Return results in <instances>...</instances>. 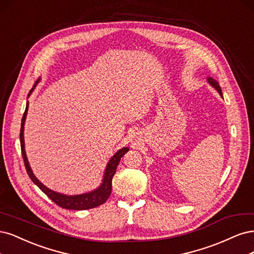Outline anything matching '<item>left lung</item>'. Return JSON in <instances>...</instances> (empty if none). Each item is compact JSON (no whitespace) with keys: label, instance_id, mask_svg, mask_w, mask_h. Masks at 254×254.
Listing matches in <instances>:
<instances>
[{"label":"left lung","instance_id":"1","mask_svg":"<svg viewBox=\"0 0 254 254\" xmlns=\"http://www.w3.org/2000/svg\"><path fill=\"white\" fill-rule=\"evenodd\" d=\"M207 81H208V83H209L211 86H213V87L216 89V91L218 92V94L220 95V97H223L222 89H220V86H219L217 81H216L215 79L212 78V77H207Z\"/></svg>","mask_w":254,"mask_h":254}]
</instances>
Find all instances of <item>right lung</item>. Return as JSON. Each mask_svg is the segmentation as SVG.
I'll list each match as a JSON object with an SVG mask.
<instances>
[{
  "label": "right lung",
  "mask_w": 254,
  "mask_h": 254,
  "mask_svg": "<svg viewBox=\"0 0 254 254\" xmlns=\"http://www.w3.org/2000/svg\"><path fill=\"white\" fill-rule=\"evenodd\" d=\"M39 82H40V79L35 83L34 87L30 89L28 97L31 95L32 92H34V89L36 88V86ZM27 111H28V101L26 102V109H25V112H24V114H23V117H22L21 130H20V141H21V151H22L23 159H24V165H25L27 174L30 177L32 183L37 185L38 188H40V190L43 193H45L55 203H57L58 206L64 208V209L87 210V209L96 208L98 206H100V204L104 203L106 201V199L110 197V195L112 193V179H113V176L116 173V169L118 167V163H119L121 157L124 156L126 153L128 152V148L124 146V148L118 150L115 154L113 155L104 170L102 183L100 184L99 187L97 188V189H95L91 192H86V193L78 194V195H66V194H62V193L53 191L50 189V188H47L45 185L41 183L39 179L35 176L34 172H32V170L29 166V162H28V159L26 156L25 141H24V125H25Z\"/></svg>",
  "instance_id": "add662e5"
}]
</instances>
